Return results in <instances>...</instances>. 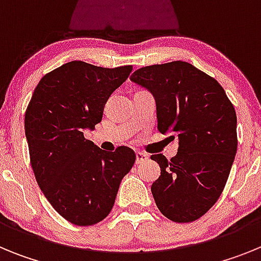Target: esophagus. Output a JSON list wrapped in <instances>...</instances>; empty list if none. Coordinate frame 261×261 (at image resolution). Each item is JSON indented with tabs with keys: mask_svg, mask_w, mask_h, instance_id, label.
<instances>
[{
	"mask_svg": "<svg viewBox=\"0 0 261 261\" xmlns=\"http://www.w3.org/2000/svg\"><path fill=\"white\" fill-rule=\"evenodd\" d=\"M147 158H149L147 154L141 153V151H137V153H136V163L145 162V161H147Z\"/></svg>",
	"mask_w": 261,
	"mask_h": 261,
	"instance_id": "34e87169",
	"label": "esophagus"
}]
</instances>
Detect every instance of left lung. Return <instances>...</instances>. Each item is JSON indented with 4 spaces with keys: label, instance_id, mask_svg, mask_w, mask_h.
<instances>
[{
    "label": "left lung",
    "instance_id": "left-lung-1",
    "mask_svg": "<svg viewBox=\"0 0 261 261\" xmlns=\"http://www.w3.org/2000/svg\"><path fill=\"white\" fill-rule=\"evenodd\" d=\"M130 81L153 94L158 130L179 138L177 154L150 156L161 167L151 193L174 222L199 220L220 199L237 154V114L225 90L186 61L138 69Z\"/></svg>",
    "mask_w": 261,
    "mask_h": 261
}]
</instances>
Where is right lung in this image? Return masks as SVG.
Instances as JSON below:
<instances>
[{
	"instance_id": "add662e5",
	"label": "right lung",
	"mask_w": 261,
	"mask_h": 261,
	"mask_svg": "<svg viewBox=\"0 0 261 261\" xmlns=\"http://www.w3.org/2000/svg\"><path fill=\"white\" fill-rule=\"evenodd\" d=\"M130 71V65L66 62L41 78L26 110L24 132L36 181L55 211L77 226L105 220L135 165L132 149L106 153L84 136L102 121L106 102Z\"/></svg>"
}]
</instances>
